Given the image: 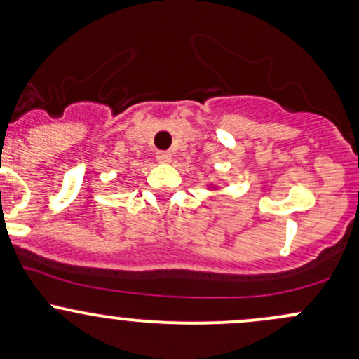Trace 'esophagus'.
<instances>
[{
  "label": "esophagus",
  "instance_id": "obj_1",
  "mask_svg": "<svg viewBox=\"0 0 359 359\" xmlns=\"http://www.w3.org/2000/svg\"><path fill=\"white\" fill-rule=\"evenodd\" d=\"M156 159H157V163L168 164L172 161V154L168 152V150H161V152L156 154Z\"/></svg>",
  "mask_w": 359,
  "mask_h": 359
}]
</instances>
